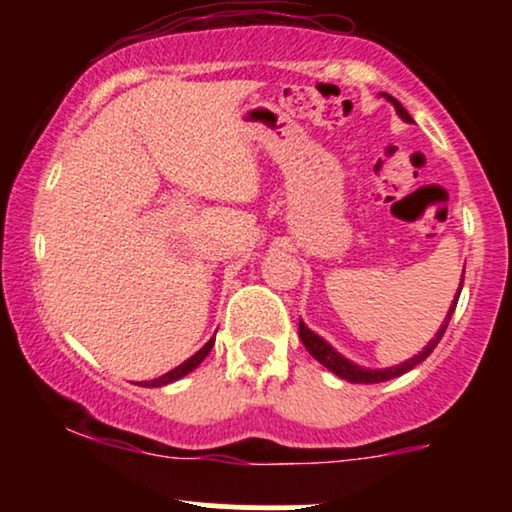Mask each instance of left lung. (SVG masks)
<instances>
[{
  "label": "left lung",
  "mask_w": 512,
  "mask_h": 512,
  "mask_svg": "<svg viewBox=\"0 0 512 512\" xmlns=\"http://www.w3.org/2000/svg\"><path fill=\"white\" fill-rule=\"evenodd\" d=\"M383 96H385L387 101H390L392 105H395L397 115L402 117L404 122H414V120H411V117H409L407 110L402 108V103L395 101V98H392V96H387V93H383ZM462 281H464V279H462ZM462 281H460V289H457V293H455V298H452V305H450L448 315H445L443 325H440V330L436 332V337H433L431 342H428V344L424 346V351H419V354H416V356L407 358V361L399 363V366H392V368H363V366H358V363L349 361V358L339 354V351L334 349V346H332L330 342H325V339H322L320 334H315L313 330H310V327L305 325L303 320H301V325H298V334H301V342L305 344V349H308V354L313 356L315 361H320L322 366H325L327 370H332V373L337 375V378L346 380V383H361V385L385 383V380L399 378V375L409 373L411 368H416V366H419L421 361H426V358L433 354V349H436L440 339H443L445 330H448V322H450L452 313H455V305H457V301H460Z\"/></svg>",
  "instance_id": "8db88e82"
}]
</instances>
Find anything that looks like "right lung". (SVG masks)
I'll use <instances>...</instances> for the list:
<instances>
[{"label":"right lung","mask_w":512,"mask_h":512,"mask_svg":"<svg viewBox=\"0 0 512 512\" xmlns=\"http://www.w3.org/2000/svg\"><path fill=\"white\" fill-rule=\"evenodd\" d=\"M214 339H216V334L214 337L209 339L207 344L202 346V349L197 351L195 356H190L187 358V361H182L180 366H175L173 370H168V373H163L161 378H154V380H146V383H139L142 387H163V385H170V383H175V380H180V378H185L187 373H192V370H195L199 363L204 361V358H207V354L211 351V346H214Z\"/></svg>","instance_id":"1"}]
</instances>
